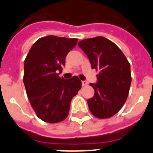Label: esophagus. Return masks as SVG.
I'll return each instance as SVG.
<instances>
[{
    "label": "esophagus",
    "instance_id": "obj_1",
    "mask_svg": "<svg viewBox=\"0 0 153 153\" xmlns=\"http://www.w3.org/2000/svg\"><path fill=\"white\" fill-rule=\"evenodd\" d=\"M88 84V83H87V81H86V80H83L82 81V85H83V86H86V85Z\"/></svg>",
    "mask_w": 153,
    "mask_h": 153
}]
</instances>
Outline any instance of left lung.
Listing matches in <instances>:
<instances>
[{"instance_id": "left-lung-1", "label": "left lung", "mask_w": 153, "mask_h": 153, "mask_svg": "<svg viewBox=\"0 0 153 153\" xmlns=\"http://www.w3.org/2000/svg\"><path fill=\"white\" fill-rule=\"evenodd\" d=\"M92 69L98 70L96 83H90L94 96L87 100L93 116L106 119L118 113L126 101L130 88V64L121 50L103 36L79 42Z\"/></svg>"}]
</instances>
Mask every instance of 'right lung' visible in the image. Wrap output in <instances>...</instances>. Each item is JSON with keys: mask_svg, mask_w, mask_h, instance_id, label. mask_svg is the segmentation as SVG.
<instances>
[{"mask_svg": "<svg viewBox=\"0 0 153 153\" xmlns=\"http://www.w3.org/2000/svg\"><path fill=\"white\" fill-rule=\"evenodd\" d=\"M77 39L44 36L36 40L24 60V83L31 106L43 121L56 123L68 116L72 98L80 90L77 76H59L67 53Z\"/></svg>", "mask_w": 153, "mask_h": 153, "instance_id": "1", "label": "right lung"}]
</instances>
